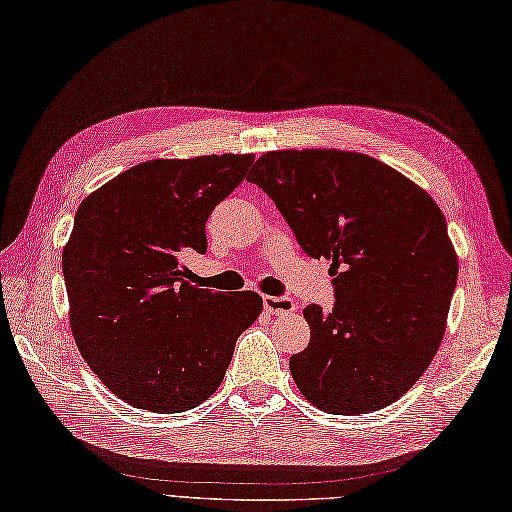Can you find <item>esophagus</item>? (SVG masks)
I'll use <instances>...</instances> for the list:
<instances>
[{
	"label": "esophagus",
	"mask_w": 512,
	"mask_h": 512,
	"mask_svg": "<svg viewBox=\"0 0 512 512\" xmlns=\"http://www.w3.org/2000/svg\"><path fill=\"white\" fill-rule=\"evenodd\" d=\"M263 305L269 311V314H276V316H289V314H296V300L289 298V296H265L263 298Z\"/></svg>",
	"instance_id": "34e87169"
}]
</instances>
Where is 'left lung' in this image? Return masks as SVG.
Segmentation results:
<instances>
[{
	"label": "left lung",
	"mask_w": 512,
	"mask_h": 512,
	"mask_svg": "<svg viewBox=\"0 0 512 512\" xmlns=\"http://www.w3.org/2000/svg\"><path fill=\"white\" fill-rule=\"evenodd\" d=\"M247 179L276 203L302 252L331 258L336 302L305 307L311 340L289 358L300 393L336 415L400 400L440 347L457 285L440 207L358 152H267Z\"/></svg>",
	"instance_id": "1"
}]
</instances>
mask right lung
Wrapping results in <instances>:
<instances>
[{"label": "right lung", "mask_w": 512, "mask_h": 512, "mask_svg": "<svg viewBox=\"0 0 512 512\" xmlns=\"http://www.w3.org/2000/svg\"><path fill=\"white\" fill-rule=\"evenodd\" d=\"M254 154L139 163L79 205L61 256L83 360L134 409L181 413L223 382L236 340L263 309L256 291L198 289L183 258Z\"/></svg>", "instance_id": "obj_1"}]
</instances>
